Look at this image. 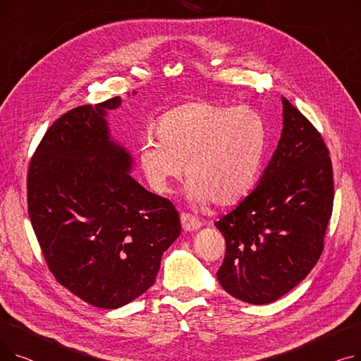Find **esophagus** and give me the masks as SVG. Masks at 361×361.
<instances>
[{
	"mask_svg": "<svg viewBox=\"0 0 361 361\" xmlns=\"http://www.w3.org/2000/svg\"><path fill=\"white\" fill-rule=\"evenodd\" d=\"M180 219H181V225H183L184 231H196V230H199L200 226H202V222L197 218L192 216L190 214L183 212L180 215Z\"/></svg>",
	"mask_w": 361,
	"mask_h": 361,
	"instance_id": "esophagus-1",
	"label": "esophagus"
}]
</instances>
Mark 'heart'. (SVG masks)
Returning <instances> with one entry per match:
<instances>
[{"mask_svg":"<svg viewBox=\"0 0 361 361\" xmlns=\"http://www.w3.org/2000/svg\"><path fill=\"white\" fill-rule=\"evenodd\" d=\"M155 135L158 142L145 140L137 157L154 190L169 193L185 171L192 203L233 206L253 190L268 128L253 108L195 101L164 114Z\"/></svg>","mask_w":361,"mask_h":361,"instance_id":"obj_1","label":"heart"}]
</instances>
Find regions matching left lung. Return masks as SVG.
Listing matches in <instances>:
<instances>
[{
  "instance_id": "1",
  "label": "left lung",
  "mask_w": 361,
  "mask_h": 361,
  "mask_svg": "<svg viewBox=\"0 0 361 361\" xmlns=\"http://www.w3.org/2000/svg\"><path fill=\"white\" fill-rule=\"evenodd\" d=\"M282 105V135L257 187L215 222L226 244L218 281L250 305L278 300L310 274L332 215L329 150L283 97Z\"/></svg>"
}]
</instances>
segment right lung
<instances>
[{
	"mask_svg": "<svg viewBox=\"0 0 361 361\" xmlns=\"http://www.w3.org/2000/svg\"><path fill=\"white\" fill-rule=\"evenodd\" d=\"M120 105L116 97L66 112L27 173V212L49 271L101 309H118L154 286L181 233L174 204L128 174L131 155L109 137L106 111Z\"/></svg>",
	"mask_w": 361,
	"mask_h": 361,
	"instance_id": "1",
	"label": "right lung"
}]
</instances>
